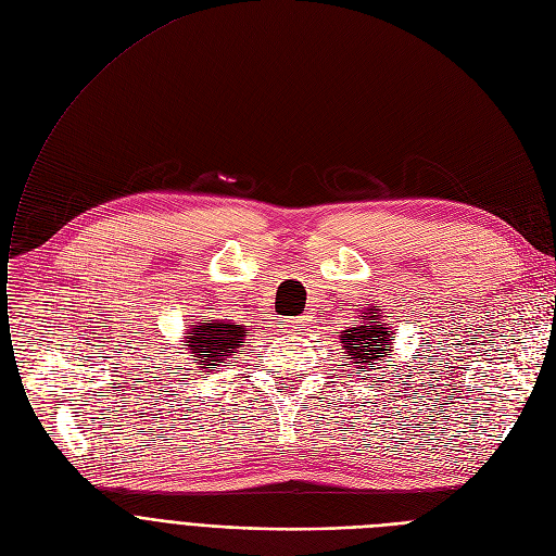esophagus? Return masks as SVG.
Returning <instances> with one entry per match:
<instances>
[{
    "label": "esophagus",
    "instance_id": "esophagus-1",
    "mask_svg": "<svg viewBox=\"0 0 556 556\" xmlns=\"http://www.w3.org/2000/svg\"><path fill=\"white\" fill-rule=\"evenodd\" d=\"M305 323H307V318H305V316H296V318H287V325H285V328H287L289 332H303V328H305Z\"/></svg>",
    "mask_w": 556,
    "mask_h": 556
}]
</instances>
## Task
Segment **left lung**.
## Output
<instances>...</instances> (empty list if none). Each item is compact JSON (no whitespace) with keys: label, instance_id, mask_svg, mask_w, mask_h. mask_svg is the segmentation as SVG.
Segmentation results:
<instances>
[{"label":"left lung","instance_id":"1","mask_svg":"<svg viewBox=\"0 0 556 556\" xmlns=\"http://www.w3.org/2000/svg\"><path fill=\"white\" fill-rule=\"evenodd\" d=\"M362 314V323L339 332V343L345 350L343 356L352 358V364H358L362 372H368L375 370L377 362L383 364L388 352L393 350L395 337L390 330V323H383L381 309L368 307Z\"/></svg>","mask_w":556,"mask_h":556}]
</instances>
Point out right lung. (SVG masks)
I'll return each mask as SVG.
<instances>
[{"instance_id":"add662e5","label":"right lung","mask_w":556,"mask_h":556,"mask_svg":"<svg viewBox=\"0 0 556 556\" xmlns=\"http://www.w3.org/2000/svg\"><path fill=\"white\" fill-rule=\"evenodd\" d=\"M249 337V325H236L228 318H208L190 325L184 337V345L192 364L200 368H213L236 358L244 339Z\"/></svg>"}]
</instances>
